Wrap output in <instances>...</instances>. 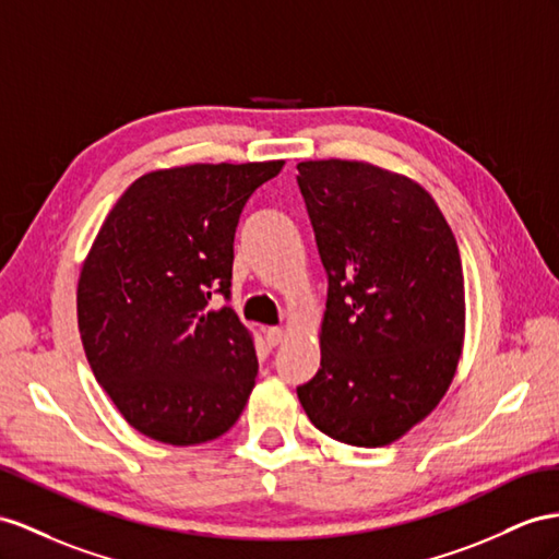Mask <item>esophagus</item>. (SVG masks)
I'll return each mask as SVG.
<instances>
[{
  "label": "esophagus",
  "mask_w": 559,
  "mask_h": 559,
  "mask_svg": "<svg viewBox=\"0 0 559 559\" xmlns=\"http://www.w3.org/2000/svg\"><path fill=\"white\" fill-rule=\"evenodd\" d=\"M264 335H266L269 345L276 347V345H281V342H283V328H266Z\"/></svg>",
  "instance_id": "obj_1"
}]
</instances>
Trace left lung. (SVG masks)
<instances>
[{"label": "left lung", "instance_id": "8db88e82", "mask_svg": "<svg viewBox=\"0 0 559 559\" xmlns=\"http://www.w3.org/2000/svg\"><path fill=\"white\" fill-rule=\"evenodd\" d=\"M328 276L321 368L297 396L323 435L388 447L453 380L465 328L463 264L423 186L368 163L297 165Z\"/></svg>", "mask_w": 559, "mask_h": 559}]
</instances>
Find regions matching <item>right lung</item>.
<instances>
[{"label":"right lung","mask_w":559,"mask_h":559,"mask_svg":"<svg viewBox=\"0 0 559 559\" xmlns=\"http://www.w3.org/2000/svg\"><path fill=\"white\" fill-rule=\"evenodd\" d=\"M283 160L186 165L136 179L78 283L84 354L124 420L171 447L217 439L254 388L252 337L231 307L240 212Z\"/></svg>","instance_id":"right-lung-1"}]
</instances>
